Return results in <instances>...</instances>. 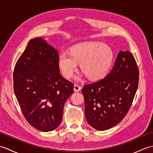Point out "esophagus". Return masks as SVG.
Listing matches in <instances>:
<instances>
[{
  "label": "esophagus",
  "mask_w": 153,
  "mask_h": 153,
  "mask_svg": "<svg viewBox=\"0 0 153 153\" xmlns=\"http://www.w3.org/2000/svg\"><path fill=\"white\" fill-rule=\"evenodd\" d=\"M74 89L75 91H79L81 89H82V87H81L79 85H78V84H75Z\"/></svg>",
  "instance_id": "1"
}]
</instances>
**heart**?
<instances>
[{
	"label": "heart",
	"mask_w": 153,
	"mask_h": 153,
	"mask_svg": "<svg viewBox=\"0 0 153 153\" xmlns=\"http://www.w3.org/2000/svg\"><path fill=\"white\" fill-rule=\"evenodd\" d=\"M114 58L112 50L99 42H85L71 47L70 54L62 53L58 56V65L64 76L72 77L77 64L89 79L102 78L108 73Z\"/></svg>",
	"instance_id": "obj_1"
}]
</instances>
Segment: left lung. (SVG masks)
<instances>
[{"label":"left lung","mask_w":153,"mask_h":153,"mask_svg":"<svg viewBox=\"0 0 153 153\" xmlns=\"http://www.w3.org/2000/svg\"><path fill=\"white\" fill-rule=\"evenodd\" d=\"M139 75L133 54L120 51L105 78L83 86L85 118L91 126L106 130L124 118L137 91Z\"/></svg>","instance_id":"1"}]
</instances>
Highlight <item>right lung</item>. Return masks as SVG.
<instances>
[{"label": "right lung", "instance_id": "right-lung-1", "mask_svg": "<svg viewBox=\"0 0 153 153\" xmlns=\"http://www.w3.org/2000/svg\"><path fill=\"white\" fill-rule=\"evenodd\" d=\"M58 51L41 37L27 44L15 65L14 93L24 118L38 130L56 129L74 83L60 74Z\"/></svg>", "mask_w": 153, "mask_h": 153}]
</instances>
